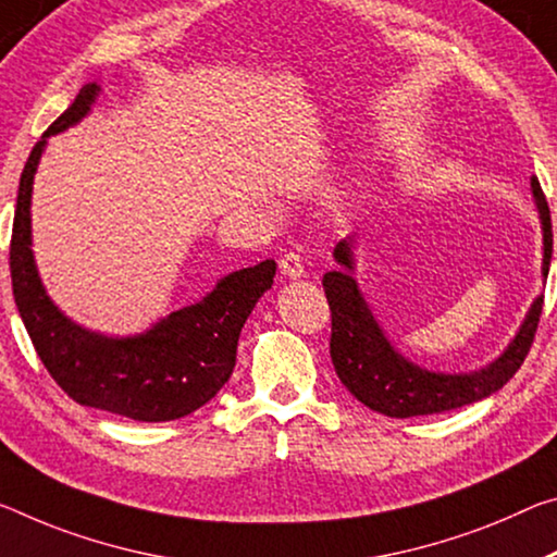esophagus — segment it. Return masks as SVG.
<instances>
[{
  "instance_id": "34e87169",
  "label": "esophagus",
  "mask_w": 557,
  "mask_h": 557,
  "mask_svg": "<svg viewBox=\"0 0 557 557\" xmlns=\"http://www.w3.org/2000/svg\"><path fill=\"white\" fill-rule=\"evenodd\" d=\"M280 272H282V275H285V277H289V280L305 277L302 258H299V255H295V252H287L285 258L280 260Z\"/></svg>"
}]
</instances>
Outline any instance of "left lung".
I'll list each match as a JSON object with an SVG mask.
<instances>
[{
  "label": "left lung",
  "mask_w": 557,
  "mask_h": 557,
  "mask_svg": "<svg viewBox=\"0 0 557 557\" xmlns=\"http://www.w3.org/2000/svg\"><path fill=\"white\" fill-rule=\"evenodd\" d=\"M531 190L543 231L541 272L545 280L553 258L550 208L545 202L537 178H531ZM334 260L339 268L322 277L326 302L332 310V364L337 369L342 384L372 411L392 419H409L461 409L466 404L496 394L518 372L528 351H531L537 320L543 312V295L533 299L516 337L491 364L475 369V372L458 374L431 372V369L413 364L399 349H394L382 324L376 322L372 307L361 295L359 282L355 280V240L351 237L337 243Z\"/></svg>",
  "instance_id": "8db88e82"
}]
</instances>
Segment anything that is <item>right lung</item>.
Masks as SVG:
<instances>
[{
  "label": "right lung",
  "mask_w": 557,
  "mask_h": 557,
  "mask_svg": "<svg viewBox=\"0 0 557 557\" xmlns=\"http://www.w3.org/2000/svg\"><path fill=\"white\" fill-rule=\"evenodd\" d=\"M99 94V84H86L24 165L9 247L14 302L47 372L76 404L134 421H173L208 404L231 379L243 324L272 287L277 264L264 260L231 272L196 305L128 337L86 330L61 312L44 287L32 250L34 175L49 136L86 119Z\"/></svg>",
  "instance_id": "1"
}]
</instances>
